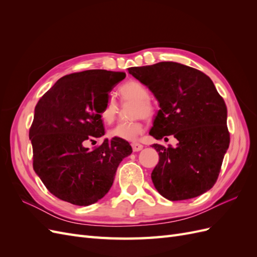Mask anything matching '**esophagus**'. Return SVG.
<instances>
[{
    "mask_svg": "<svg viewBox=\"0 0 257 257\" xmlns=\"http://www.w3.org/2000/svg\"><path fill=\"white\" fill-rule=\"evenodd\" d=\"M132 148H133V151L134 152H138V151L143 150L144 146L141 145V144H138V143H134V144H132Z\"/></svg>",
    "mask_w": 257,
    "mask_h": 257,
    "instance_id": "esophagus-1",
    "label": "esophagus"
}]
</instances>
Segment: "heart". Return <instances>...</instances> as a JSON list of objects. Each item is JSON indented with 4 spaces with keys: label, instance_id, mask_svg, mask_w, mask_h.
<instances>
[{
    "label": "heart",
    "instance_id": "b5f03b06",
    "mask_svg": "<svg viewBox=\"0 0 257 257\" xmlns=\"http://www.w3.org/2000/svg\"><path fill=\"white\" fill-rule=\"evenodd\" d=\"M120 95L124 99L134 100L132 106V115L150 116L153 114L154 107L149 99V90L146 85L137 80H128L124 82L119 88ZM116 113V104L112 98H107L100 116L104 122L110 123L114 120ZM144 132V124L141 119H134L127 122H120L108 132V135L111 138H118L122 141L133 142Z\"/></svg>",
    "mask_w": 257,
    "mask_h": 257
}]
</instances>
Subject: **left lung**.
I'll use <instances>...</instances> for the list:
<instances>
[{
    "mask_svg": "<svg viewBox=\"0 0 257 257\" xmlns=\"http://www.w3.org/2000/svg\"><path fill=\"white\" fill-rule=\"evenodd\" d=\"M160 103L150 135H174L177 147L154 144L159 163L151 174L155 189L169 200L197 197L212 188L229 146L227 108L212 80L176 62L130 67Z\"/></svg>",
    "mask_w": 257,
    "mask_h": 257,
    "instance_id": "left-lung-1",
    "label": "left lung"
}]
</instances>
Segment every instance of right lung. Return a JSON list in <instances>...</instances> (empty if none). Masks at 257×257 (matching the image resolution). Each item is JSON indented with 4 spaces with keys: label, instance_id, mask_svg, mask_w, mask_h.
Wrapping results in <instances>:
<instances>
[{
    "label": "right lung",
    "instance_id": "1",
    "mask_svg": "<svg viewBox=\"0 0 257 257\" xmlns=\"http://www.w3.org/2000/svg\"><path fill=\"white\" fill-rule=\"evenodd\" d=\"M125 73L90 69L66 75L38 100L30 128L33 168L56 197L76 206L103 198L121 161L132 153L126 141L112 138L90 150L105 134L100 110Z\"/></svg>",
    "mask_w": 257,
    "mask_h": 257
}]
</instances>
